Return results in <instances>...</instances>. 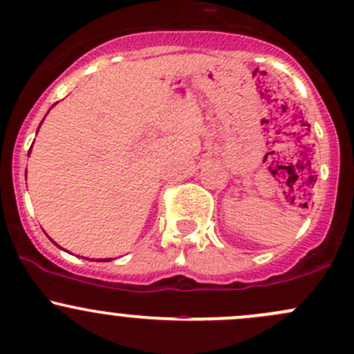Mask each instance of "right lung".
<instances>
[{"mask_svg": "<svg viewBox=\"0 0 354 354\" xmlns=\"http://www.w3.org/2000/svg\"><path fill=\"white\" fill-rule=\"evenodd\" d=\"M41 123H44V121H41ZM30 150H32V148H30ZM28 155H30V151H28ZM57 246H59V245H57ZM96 261H111V258H104V260H96Z\"/></svg>", "mask_w": 354, "mask_h": 354, "instance_id": "add662e5", "label": "right lung"}]
</instances>
